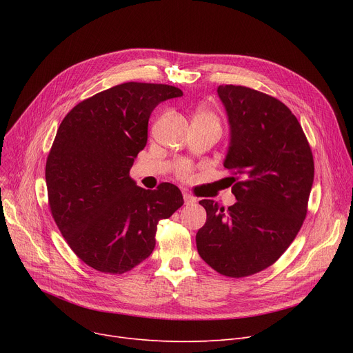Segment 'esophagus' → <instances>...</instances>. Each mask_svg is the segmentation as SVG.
<instances>
[{
  "label": "esophagus",
  "mask_w": 353,
  "mask_h": 353,
  "mask_svg": "<svg viewBox=\"0 0 353 353\" xmlns=\"http://www.w3.org/2000/svg\"><path fill=\"white\" fill-rule=\"evenodd\" d=\"M183 199H184V205H193V203H196V199L188 192H183Z\"/></svg>",
  "instance_id": "1"
}]
</instances>
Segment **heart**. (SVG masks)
I'll return each instance as SVG.
<instances>
[{"instance_id": "b5f03b06", "label": "heart", "mask_w": 353, "mask_h": 353, "mask_svg": "<svg viewBox=\"0 0 353 353\" xmlns=\"http://www.w3.org/2000/svg\"><path fill=\"white\" fill-rule=\"evenodd\" d=\"M194 119H197V120H205V121H210V123H214V124H217V125H219V119H217V116H216L214 111H213V110H210L209 107H205V105H201V107H199V108H197L196 114H194ZM179 173H180L183 177L189 176V173H190V167H189L188 164H181Z\"/></svg>"}]
</instances>
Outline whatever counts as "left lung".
Wrapping results in <instances>:
<instances>
[{"label": "left lung", "mask_w": 353, "mask_h": 353, "mask_svg": "<svg viewBox=\"0 0 353 353\" xmlns=\"http://www.w3.org/2000/svg\"><path fill=\"white\" fill-rule=\"evenodd\" d=\"M229 125L225 167L233 206L200 200L208 220L196 234L200 257L229 277L272 266L290 246L307 213L314 164L302 125L277 99L243 85H219Z\"/></svg>", "instance_id": "obj_1"}]
</instances>
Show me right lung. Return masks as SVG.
Masks as SVG:
<instances>
[{"instance_id": "add662e5", "label": "right lung", "mask_w": 353, "mask_h": 353, "mask_svg": "<svg viewBox=\"0 0 353 353\" xmlns=\"http://www.w3.org/2000/svg\"><path fill=\"white\" fill-rule=\"evenodd\" d=\"M167 84L124 83L97 92L61 121L46 164L48 205L65 242L90 268L123 274L152 254L157 223L183 206L172 183L139 188L130 169Z\"/></svg>"}]
</instances>
